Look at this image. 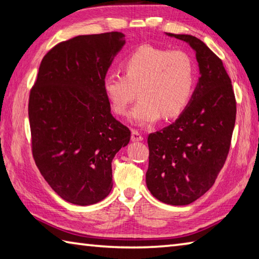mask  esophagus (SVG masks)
Returning a JSON list of instances; mask_svg holds the SVG:
<instances>
[{
  "label": "esophagus",
  "instance_id": "1",
  "mask_svg": "<svg viewBox=\"0 0 259 259\" xmlns=\"http://www.w3.org/2000/svg\"><path fill=\"white\" fill-rule=\"evenodd\" d=\"M143 139V136L140 135L137 130H134L133 133H131V140H133V142H142Z\"/></svg>",
  "mask_w": 259,
  "mask_h": 259
}]
</instances>
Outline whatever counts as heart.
Listing matches in <instances>:
<instances>
[{
    "instance_id": "obj_1",
    "label": "heart",
    "mask_w": 259,
    "mask_h": 259,
    "mask_svg": "<svg viewBox=\"0 0 259 259\" xmlns=\"http://www.w3.org/2000/svg\"><path fill=\"white\" fill-rule=\"evenodd\" d=\"M122 70L123 76L105 74L103 91L112 110L124 115L137 89L139 100L130 112L135 124L154 123L161 115L164 119L177 117L189 104L196 69L185 52L140 46L124 59Z\"/></svg>"
}]
</instances>
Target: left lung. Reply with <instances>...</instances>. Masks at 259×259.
<instances>
[{
    "label": "left lung",
    "instance_id": "left-lung-1",
    "mask_svg": "<svg viewBox=\"0 0 259 259\" xmlns=\"http://www.w3.org/2000/svg\"><path fill=\"white\" fill-rule=\"evenodd\" d=\"M166 35L195 51L200 77L176 122L148 136L146 185L162 203L181 206L214 185L229 154L237 106L222 61L204 41L191 35Z\"/></svg>",
    "mask_w": 259,
    "mask_h": 259
}]
</instances>
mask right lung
I'll use <instances>...</instances> for the list:
<instances>
[{
	"mask_svg": "<svg viewBox=\"0 0 259 259\" xmlns=\"http://www.w3.org/2000/svg\"><path fill=\"white\" fill-rule=\"evenodd\" d=\"M125 44L122 32L81 35L46 54L31 88L32 156L61 198L93 205L113 187L112 161L130 130L111 114L103 78Z\"/></svg>",
	"mask_w": 259,
	"mask_h": 259,
	"instance_id": "right-lung-1",
	"label": "right lung"
}]
</instances>
